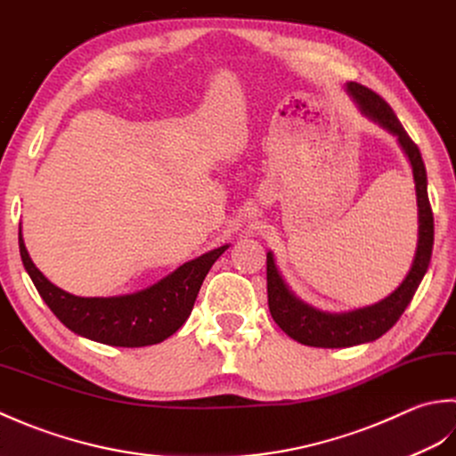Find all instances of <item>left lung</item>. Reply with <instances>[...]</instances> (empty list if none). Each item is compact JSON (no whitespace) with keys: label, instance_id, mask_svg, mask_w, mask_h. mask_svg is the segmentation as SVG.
<instances>
[{"label":"left lung","instance_id":"obj_1","mask_svg":"<svg viewBox=\"0 0 456 456\" xmlns=\"http://www.w3.org/2000/svg\"><path fill=\"white\" fill-rule=\"evenodd\" d=\"M346 92L356 102L362 114L376 122L386 132L395 135L407 159H410L417 194V248L413 264L407 272L405 280L399 283L394 293L374 305L362 306L348 313H327L306 305L297 297L280 273L275 265V257L267 252V303L269 313L287 337L301 342L306 346L317 348H346L364 345L386 334L402 317L407 305L411 303L413 295L427 273L433 252V212L429 197H427V171L421 159L419 147L407 135L402 122H399L394 110L387 102L378 96L376 92L348 82Z\"/></svg>","mask_w":456,"mask_h":456}]
</instances>
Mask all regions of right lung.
Here are the masks:
<instances>
[{"label": "right lung", "mask_w": 456, "mask_h": 456, "mask_svg": "<svg viewBox=\"0 0 456 456\" xmlns=\"http://www.w3.org/2000/svg\"><path fill=\"white\" fill-rule=\"evenodd\" d=\"M226 249L228 244L210 249L142 291L118 297H77L62 291L37 269L20 224L25 272L57 319L78 337L124 348L157 345L179 330L189 319L204 277Z\"/></svg>", "instance_id": "1"}]
</instances>
